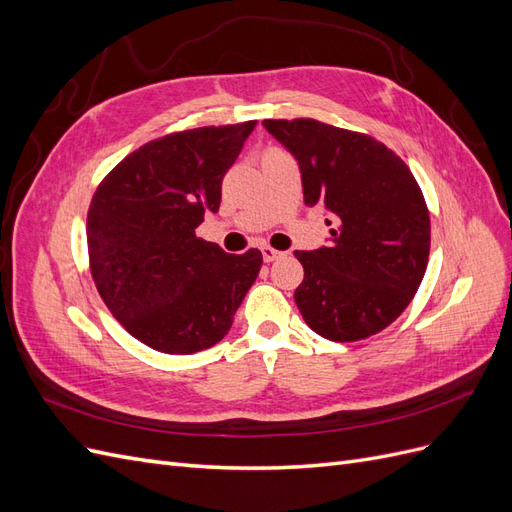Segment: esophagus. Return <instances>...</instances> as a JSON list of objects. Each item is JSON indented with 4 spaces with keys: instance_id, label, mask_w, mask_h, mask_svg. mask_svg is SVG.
Instances as JSON below:
<instances>
[{
    "instance_id": "obj_1",
    "label": "esophagus",
    "mask_w": 512,
    "mask_h": 512,
    "mask_svg": "<svg viewBox=\"0 0 512 512\" xmlns=\"http://www.w3.org/2000/svg\"><path fill=\"white\" fill-rule=\"evenodd\" d=\"M282 256H284V252L273 250L271 245H262V258H265V262H273V260L282 258Z\"/></svg>"
}]
</instances>
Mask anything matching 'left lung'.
I'll use <instances>...</instances> for the list:
<instances>
[{"label": "left lung", "instance_id": "1", "mask_svg": "<svg viewBox=\"0 0 512 512\" xmlns=\"http://www.w3.org/2000/svg\"><path fill=\"white\" fill-rule=\"evenodd\" d=\"M301 168L305 205L333 213L329 247L294 252V290L307 327L331 342H359L410 305L429 260L425 196L406 162L374 136L318 119H265Z\"/></svg>", "mask_w": 512, "mask_h": 512}]
</instances>
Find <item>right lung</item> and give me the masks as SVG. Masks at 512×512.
<instances>
[{
	"instance_id": "add662e5",
	"label": "right lung",
	"mask_w": 512,
	"mask_h": 512,
	"mask_svg": "<svg viewBox=\"0 0 512 512\" xmlns=\"http://www.w3.org/2000/svg\"><path fill=\"white\" fill-rule=\"evenodd\" d=\"M256 121L173 132L123 158L87 211L89 271L104 305L138 342L192 354L228 333L262 267L196 237L220 209L222 179Z\"/></svg>"
}]
</instances>
